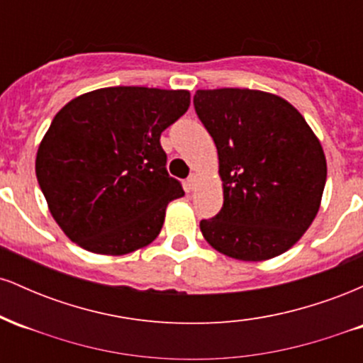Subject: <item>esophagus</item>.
<instances>
[{"instance_id":"obj_1","label":"esophagus","mask_w":363,"mask_h":363,"mask_svg":"<svg viewBox=\"0 0 363 363\" xmlns=\"http://www.w3.org/2000/svg\"><path fill=\"white\" fill-rule=\"evenodd\" d=\"M196 186H198V176H196V174H191V176L187 177V181H186L187 191L196 189Z\"/></svg>"}]
</instances>
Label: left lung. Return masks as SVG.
<instances>
[{
	"label": "left lung",
	"instance_id": "8db88e82",
	"mask_svg": "<svg viewBox=\"0 0 363 363\" xmlns=\"http://www.w3.org/2000/svg\"><path fill=\"white\" fill-rule=\"evenodd\" d=\"M194 109L218 152L223 206L199 228L218 252L240 261L280 256L318 215L326 157L303 116L278 95L249 89L198 90Z\"/></svg>",
	"mask_w": 363,
	"mask_h": 363
}]
</instances>
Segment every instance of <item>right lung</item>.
I'll use <instances>...</instances> for the list:
<instances>
[{"instance_id":"obj_1","label":"right lung","mask_w":363,"mask_h":363,"mask_svg":"<svg viewBox=\"0 0 363 363\" xmlns=\"http://www.w3.org/2000/svg\"><path fill=\"white\" fill-rule=\"evenodd\" d=\"M187 90L109 86L73 99L40 141L35 174L69 240L123 256L160 234L165 208L184 194L160 135L187 111Z\"/></svg>"}]
</instances>
